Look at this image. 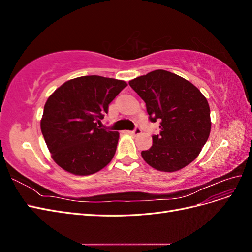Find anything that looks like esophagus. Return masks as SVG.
<instances>
[{
  "label": "esophagus",
  "mask_w": 252,
  "mask_h": 252,
  "mask_svg": "<svg viewBox=\"0 0 252 252\" xmlns=\"http://www.w3.org/2000/svg\"><path fill=\"white\" fill-rule=\"evenodd\" d=\"M129 133L130 134H133V135H139V134H141L142 133V130H141V128L140 127H136L134 130H132V131H129Z\"/></svg>",
  "instance_id": "1"
}]
</instances>
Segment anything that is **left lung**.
Masks as SVG:
<instances>
[{"label": "left lung", "instance_id": "left-lung-1", "mask_svg": "<svg viewBox=\"0 0 252 252\" xmlns=\"http://www.w3.org/2000/svg\"><path fill=\"white\" fill-rule=\"evenodd\" d=\"M146 103L151 122L161 131L152 135V146L142 151L144 161L158 171H178L191 163L209 138L210 108L192 83L158 69L129 81Z\"/></svg>", "mask_w": 252, "mask_h": 252}]
</instances>
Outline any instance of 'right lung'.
Listing matches in <instances>:
<instances>
[{"label":"right lung","mask_w":252,"mask_h":252,"mask_svg":"<svg viewBox=\"0 0 252 252\" xmlns=\"http://www.w3.org/2000/svg\"><path fill=\"white\" fill-rule=\"evenodd\" d=\"M127 83L100 75L65 82L45 104L41 130L61 168L89 175L107 166L117 150L119 132L100 128L109 104Z\"/></svg>","instance_id":"1"}]
</instances>
